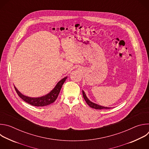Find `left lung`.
<instances>
[{
    "label": "left lung",
    "mask_w": 149,
    "mask_h": 149,
    "mask_svg": "<svg viewBox=\"0 0 149 149\" xmlns=\"http://www.w3.org/2000/svg\"><path fill=\"white\" fill-rule=\"evenodd\" d=\"M82 95H83V97L85 100V101H86L87 104L90 106V107L95 109H97V110H101V109H110V107H103V106H101L97 104H95L93 102H91L90 100H89V99L87 98V97L86 96V94H85L84 91H82Z\"/></svg>",
    "instance_id": "1"
}]
</instances>
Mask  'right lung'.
<instances>
[{"label":"right lung","mask_w":149,"mask_h":149,"mask_svg":"<svg viewBox=\"0 0 149 149\" xmlns=\"http://www.w3.org/2000/svg\"><path fill=\"white\" fill-rule=\"evenodd\" d=\"M67 78V77L62 78L61 81H59L57 83L55 88L49 93L40 97L32 98V97L25 96L22 94H21L15 87H14L17 95L24 101L33 106H36V107H42V106H46L53 103L56 100L59 94V92L61 91L62 85L63 83H64Z\"/></svg>","instance_id":"right-lung-1"}]
</instances>
